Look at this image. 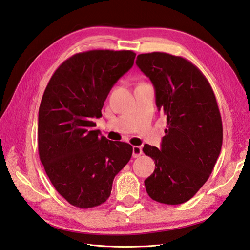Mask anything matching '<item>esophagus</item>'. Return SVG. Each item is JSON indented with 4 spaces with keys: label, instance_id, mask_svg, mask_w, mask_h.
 Segmentation results:
<instances>
[{
    "label": "esophagus",
    "instance_id": "esophagus-1",
    "mask_svg": "<svg viewBox=\"0 0 250 250\" xmlns=\"http://www.w3.org/2000/svg\"><path fill=\"white\" fill-rule=\"evenodd\" d=\"M142 153H143V151H142L141 146H133L132 147V156L133 157H140Z\"/></svg>",
    "mask_w": 250,
    "mask_h": 250
}]
</instances>
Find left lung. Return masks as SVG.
Instances as JSON below:
<instances>
[{"instance_id":"obj_1","label":"left lung","mask_w":250,"mask_h":250,"mask_svg":"<svg viewBox=\"0 0 250 250\" xmlns=\"http://www.w3.org/2000/svg\"><path fill=\"white\" fill-rule=\"evenodd\" d=\"M135 63L152 82L157 109L167 117L161 149L143 148L155 164L146 191L157 202L181 204L206 184L220 154L223 128L216 97L186 58L153 52L138 55Z\"/></svg>"}]
</instances>
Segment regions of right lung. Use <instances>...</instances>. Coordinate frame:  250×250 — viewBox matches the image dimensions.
Returning <instances> with one entry per match:
<instances>
[{
    "instance_id": "right-lung-1",
    "label": "right lung",
    "mask_w": 250,
    "mask_h": 250,
    "mask_svg": "<svg viewBox=\"0 0 250 250\" xmlns=\"http://www.w3.org/2000/svg\"><path fill=\"white\" fill-rule=\"evenodd\" d=\"M132 51L92 50L66 59L53 74L39 110V153L56 191L79 208L98 207L129 162L132 146L95 130L104 101L134 62Z\"/></svg>"
}]
</instances>
